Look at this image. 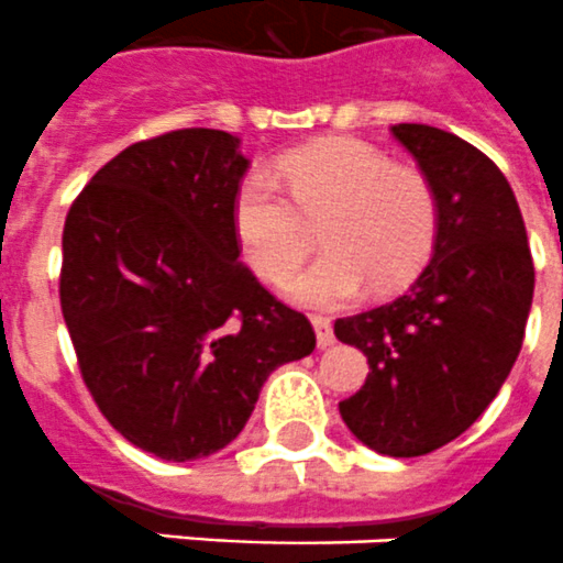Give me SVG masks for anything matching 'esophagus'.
Wrapping results in <instances>:
<instances>
[{
    "label": "esophagus",
    "instance_id": "esophagus-1",
    "mask_svg": "<svg viewBox=\"0 0 563 563\" xmlns=\"http://www.w3.org/2000/svg\"><path fill=\"white\" fill-rule=\"evenodd\" d=\"M311 325H314V334H318V346L325 349L334 343V332H332V320L323 318V314H314L311 318Z\"/></svg>",
    "mask_w": 563,
    "mask_h": 563
}]
</instances>
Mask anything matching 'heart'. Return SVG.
<instances>
[{
  "mask_svg": "<svg viewBox=\"0 0 563 563\" xmlns=\"http://www.w3.org/2000/svg\"><path fill=\"white\" fill-rule=\"evenodd\" d=\"M287 188L283 189L282 186ZM320 220L325 252L286 283L309 309H340L363 291H398L432 257L438 197L429 179L395 165L357 136H323L283 151L274 174L252 168L238 183L231 223L240 254L260 280H286L309 249L306 217Z\"/></svg>",
  "mask_w": 563,
  "mask_h": 563,
  "instance_id": "1",
  "label": "heart"
}]
</instances>
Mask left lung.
<instances>
[{"label":"left lung","instance_id":"8db88e82","mask_svg":"<svg viewBox=\"0 0 563 563\" xmlns=\"http://www.w3.org/2000/svg\"><path fill=\"white\" fill-rule=\"evenodd\" d=\"M391 134L438 197L432 260L391 303L334 320L369 361L340 415L380 455L441 450L481 418L521 352L536 268L507 177L450 131L400 122Z\"/></svg>","mask_w":563,"mask_h":563}]
</instances>
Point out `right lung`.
Segmentation results:
<instances>
[{"label":"right lung","mask_w":563,"mask_h":563,"mask_svg":"<svg viewBox=\"0 0 563 563\" xmlns=\"http://www.w3.org/2000/svg\"><path fill=\"white\" fill-rule=\"evenodd\" d=\"M238 136L183 129L120 151L63 231L59 303L79 372L117 432L163 461L229 446L314 329L240 263Z\"/></svg>","instance_id":"add662e5"}]
</instances>
